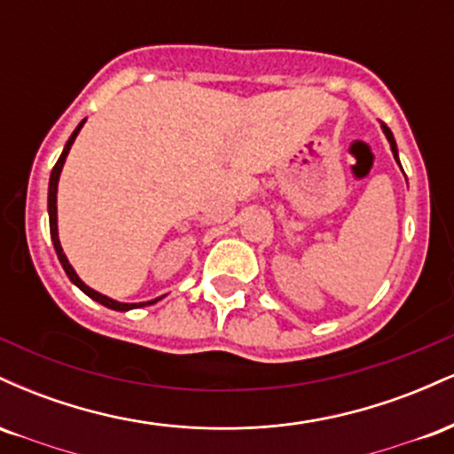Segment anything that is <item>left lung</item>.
<instances>
[{
  "label": "left lung",
  "mask_w": 454,
  "mask_h": 454,
  "mask_svg": "<svg viewBox=\"0 0 454 454\" xmlns=\"http://www.w3.org/2000/svg\"><path fill=\"white\" fill-rule=\"evenodd\" d=\"M382 129H384V134H387V138H388V143H390V149H393V155H395V160H397V164H399V158H397V145H395L393 132H390L388 126H384V123H382ZM399 166H401V164H399Z\"/></svg>",
  "instance_id": "1"
}]
</instances>
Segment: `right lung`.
<instances>
[{
  "instance_id": "add662e5",
  "label": "right lung",
  "mask_w": 454,
  "mask_h": 454,
  "mask_svg": "<svg viewBox=\"0 0 454 454\" xmlns=\"http://www.w3.org/2000/svg\"><path fill=\"white\" fill-rule=\"evenodd\" d=\"M82 123H85V119H82V121L78 123V128L74 129V132H72V137L67 138V143H66V147H64V153L59 155V160H57V164L53 166V173H51V181H49V222H51V239H53V245H55L57 258H59L61 267H64L66 275H67V278H70L72 284H76L78 288L82 290V293H85L87 296H90V299L98 301V303H102L104 307H108V309H114V311H128V309H134V307H143V305H153V303H158L160 299L149 301V303H119V301H113V299H108V296H104V294H100V293H96V290H91L90 286L82 284L81 278H78V275L74 273V269H72V264L67 262V258H66L64 249H61L59 234H57V181H59V173H61V168H64V161H66V158H67V151H70L72 143H74V138L78 137V132H81Z\"/></svg>"
}]
</instances>
